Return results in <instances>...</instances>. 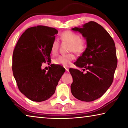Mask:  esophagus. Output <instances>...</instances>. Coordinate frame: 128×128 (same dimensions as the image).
Wrapping results in <instances>:
<instances>
[{"label":"esophagus","mask_w":128,"mask_h":128,"mask_svg":"<svg viewBox=\"0 0 128 128\" xmlns=\"http://www.w3.org/2000/svg\"><path fill=\"white\" fill-rule=\"evenodd\" d=\"M65 69H66V71H68L69 70V68L68 67H65Z\"/></svg>","instance_id":"34e87169"}]
</instances>
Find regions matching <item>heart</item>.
<instances>
[{"label": "heart", "mask_w": 128, "mask_h": 128, "mask_svg": "<svg viewBox=\"0 0 128 128\" xmlns=\"http://www.w3.org/2000/svg\"><path fill=\"white\" fill-rule=\"evenodd\" d=\"M62 42L69 44V51H73L76 54H81L85 50L86 43L83 38L80 37L78 34L71 31H66L62 33L60 36ZM59 43L58 40H54L51 46V53L55 55L58 51ZM74 56L72 54L60 55L54 60L55 64L64 66H70L72 60L74 59Z\"/></svg>", "instance_id": "1"}]
</instances>
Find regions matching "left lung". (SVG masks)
Instances as JSON below:
<instances>
[{
  "label": "left lung",
  "instance_id": "8db88e82",
  "mask_svg": "<svg viewBox=\"0 0 128 128\" xmlns=\"http://www.w3.org/2000/svg\"><path fill=\"white\" fill-rule=\"evenodd\" d=\"M86 40V48L75 65L83 71L70 68L73 77L72 95L81 101L92 102L101 97L111 86L117 67L114 42L103 26L94 21L72 28Z\"/></svg>",
  "mask_w": 128,
  "mask_h": 128
}]
</instances>
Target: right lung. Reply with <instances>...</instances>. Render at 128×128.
<instances>
[{"label":"right lung","mask_w":128,"mask_h":128,"mask_svg":"<svg viewBox=\"0 0 128 128\" xmlns=\"http://www.w3.org/2000/svg\"><path fill=\"white\" fill-rule=\"evenodd\" d=\"M58 31L39 25L28 28L17 42L12 57V70L18 89L30 100H46L55 93L65 69L52 64L46 72L43 62L50 60L51 46Z\"/></svg>","instance_id":"1"}]
</instances>
